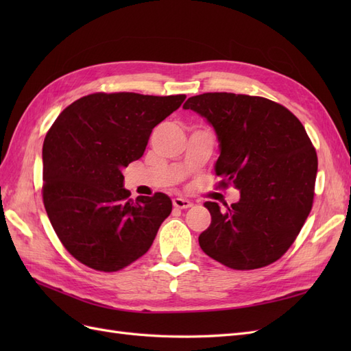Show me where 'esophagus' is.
Returning a JSON list of instances; mask_svg holds the SVG:
<instances>
[{
	"mask_svg": "<svg viewBox=\"0 0 351 351\" xmlns=\"http://www.w3.org/2000/svg\"><path fill=\"white\" fill-rule=\"evenodd\" d=\"M173 205L177 209H187V208H192L193 206L192 202H190L189 199H184V197H174L173 199Z\"/></svg>",
	"mask_w": 351,
	"mask_h": 351,
	"instance_id": "34e87169",
	"label": "esophagus"
}]
</instances>
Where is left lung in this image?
Here are the masks:
<instances>
[{"instance_id":"left-lung-1","label":"left lung","mask_w":351,"mask_h":351,"mask_svg":"<svg viewBox=\"0 0 351 351\" xmlns=\"http://www.w3.org/2000/svg\"><path fill=\"white\" fill-rule=\"evenodd\" d=\"M214 127L219 143L215 174L240 190L221 209L205 202L210 226L199 236L209 258L232 269H256L278 261L299 234L313 202L317 158L303 124L267 98L227 92L189 98Z\"/></svg>"}]
</instances>
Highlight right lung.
Listing matches in <instances>:
<instances>
[{
    "label": "right lung",
    "instance_id": "obj_1",
    "mask_svg": "<svg viewBox=\"0 0 351 351\" xmlns=\"http://www.w3.org/2000/svg\"><path fill=\"white\" fill-rule=\"evenodd\" d=\"M186 95L92 93L62 111L45 136L44 205L64 247L86 267L114 272L149 250L173 202L129 199L123 169L142 158L152 129Z\"/></svg>",
    "mask_w": 351,
    "mask_h": 351
}]
</instances>
